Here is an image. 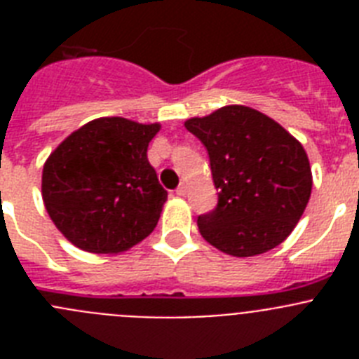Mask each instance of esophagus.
Masks as SVG:
<instances>
[{"instance_id": "esophagus-1", "label": "esophagus", "mask_w": 359, "mask_h": 359, "mask_svg": "<svg viewBox=\"0 0 359 359\" xmlns=\"http://www.w3.org/2000/svg\"><path fill=\"white\" fill-rule=\"evenodd\" d=\"M177 196H185L187 194V183H180V187L176 189Z\"/></svg>"}]
</instances>
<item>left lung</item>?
Returning a JSON list of instances; mask_svg holds the SVG:
<instances>
[{"instance_id":"left-lung-1","label":"left lung","mask_w":359,"mask_h":359,"mask_svg":"<svg viewBox=\"0 0 359 359\" xmlns=\"http://www.w3.org/2000/svg\"><path fill=\"white\" fill-rule=\"evenodd\" d=\"M208 152L217 192L198 215L205 241L233 257L275 248L302 217L313 176L302 144L280 123L246 106H224L185 122Z\"/></svg>"}]
</instances>
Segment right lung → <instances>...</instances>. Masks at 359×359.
<instances>
[{"instance_id":"add662e5","label":"right lung","mask_w":359,"mask_h":359,"mask_svg":"<svg viewBox=\"0 0 359 359\" xmlns=\"http://www.w3.org/2000/svg\"><path fill=\"white\" fill-rule=\"evenodd\" d=\"M158 131V123L97 118L50 154L43 201L69 243L91 253H118L156 228L167 190L149 163L147 147Z\"/></svg>"}]
</instances>
